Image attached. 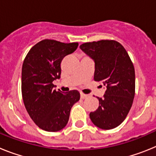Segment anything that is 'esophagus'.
<instances>
[{"instance_id":"obj_1","label":"esophagus","mask_w":156,"mask_h":156,"mask_svg":"<svg viewBox=\"0 0 156 156\" xmlns=\"http://www.w3.org/2000/svg\"><path fill=\"white\" fill-rule=\"evenodd\" d=\"M88 97V95L87 94H85L83 93H80V98H86Z\"/></svg>"}]
</instances>
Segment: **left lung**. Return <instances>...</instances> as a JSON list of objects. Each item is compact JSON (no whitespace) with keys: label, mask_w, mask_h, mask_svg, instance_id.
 Wrapping results in <instances>:
<instances>
[{"label":"left lung","mask_w":156,"mask_h":156,"mask_svg":"<svg viewBox=\"0 0 156 156\" xmlns=\"http://www.w3.org/2000/svg\"><path fill=\"white\" fill-rule=\"evenodd\" d=\"M95 63L94 80L106 87L99 106L90 113L95 126L111 129L120 125L129 113L135 94L133 62L120 43L113 40L87 42L80 46Z\"/></svg>","instance_id":"8db88e82"}]
</instances>
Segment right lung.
<instances>
[{
	"label": "right lung",
	"mask_w": 156,
	"mask_h": 156,
	"mask_svg": "<svg viewBox=\"0 0 156 156\" xmlns=\"http://www.w3.org/2000/svg\"><path fill=\"white\" fill-rule=\"evenodd\" d=\"M78 43L43 40L30 50L22 69V95L27 112L38 127L56 132L65 127L72 107L80 100L78 90H54L60 78L61 62L76 51Z\"/></svg>",
	"instance_id": "obj_1"
}]
</instances>
